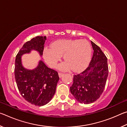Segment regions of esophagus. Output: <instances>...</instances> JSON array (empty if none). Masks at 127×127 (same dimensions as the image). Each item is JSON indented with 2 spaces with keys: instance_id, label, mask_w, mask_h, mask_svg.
<instances>
[{
  "instance_id": "34e87169",
  "label": "esophagus",
  "mask_w": 127,
  "mask_h": 127,
  "mask_svg": "<svg viewBox=\"0 0 127 127\" xmlns=\"http://www.w3.org/2000/svg\"><path fill=\"white\" fill-rule=\"evenodd\" d=\"M58 74H59V76L60 78H61V77L64 75V73H63L59 72V73H58Z\"/></svg>"
}]
</instances>
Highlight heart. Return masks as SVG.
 I'll return each instance as SVG.
<instances>
[{
    "label": "heart",
    "mask_w": 127,
    "mask_h": 127,
    "mask_svg": "<svg viewBox=\"0 0 127 127\" xmlns=\"http://www.w3.org/2000/svg\"><path fill=\"white\" fill-rule=\"evenodd\" d=\"M63 55L65 63L60 66L62 70L71 68L73 71H80L89 63L91 46L86 40L61 39L51 43L50 48H45L43 51L45 61L53 68L57 67Z\"/></svg>",
    "instance_id": "obj_1"
}]
</instances>
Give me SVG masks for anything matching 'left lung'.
I'll use <instances>...</instances> for the list:
<instances>
[{
	"label": "left lung",
	"mask_w": 127,
	"mask_h": 127,
	"mask_svg": "<svg viewBox=\"0 0 127 127\" xmlns=\"http://www.w3.org/2000/svg\"><path fill=\"white\" fill-rule=\"evenodd\" d=\"M91 42L94 53L89 65L80 73L74 75L73 83L70 87L75 98L85 104L94 102L100 97L109 72L106 55L97 45Z\"/></svg>",
	"instance_id": "left-lung-1"
}]
</instances>
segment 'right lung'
<instances>
[{
	"instance_id": "1",
	"label": "right lung",
	"mask_w": 127,
	"mask_h": 127,
	"mask_svg": "<svg viewBox=\"0 0 127 127\" xmlns=\"http://www.w3.org/2000/svg\"><path fill=\"white\" fill-rule=\"evenodd\" d=\"M46 40V36H36L27 41L15 60L14 76L19 91L27 101L39 106L48 104L54 95L59 79L58 73L41 61L35 69L27 70L22 66L21 58L31 50H37L42 55Z\"/></svg>"
}]
</instances>
